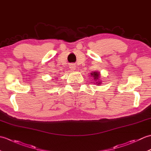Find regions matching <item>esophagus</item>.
Returning <instances> with one entry per match:
<instances>
[{
    "label": "esophagus",
    "instance_id": "obj_1",
    "mask_svg": "<svg viewBox=\"0 0 151 151\" xmlns=\"http://www.w3.org/2000/svg\"><path fill=\"white\" fill-rule=\"evenodd\" d=\"M69 67H70V69H71V70H75V66L74 65H70Z\"/></svg>",
    "mask_w": 151,
    "mask_h": 151
}]
</instances>
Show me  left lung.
<instances>
[{
    "label": "left lung",
    "mask_w": 151,
    "mask_h": 151,
    "mask_svg": "<svg viewBox=\"0 0 151 151\" xmlns=\"http://www.w3.org/2000/svg\"><path fill=\"white\" fill-rule=\"evenodd\" d=\"M91 77L93 78L92 79L93 80L95 83L94 84H96L97 86L99 85H101L102 84V82L101 81H99V80L101 78V73L100 72H98V71H94V72H92L91 73Z\"/></svg>",
    "instance_id": "8db88e82"
}]
</instances>
